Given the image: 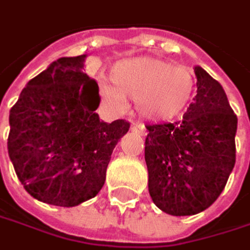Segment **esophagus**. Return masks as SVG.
<instances>
[{"mask_svg":"<svg viewBox=\"0 0 250 250\" xmlns=\"http://www.w3.org/2000/svg\"><path fill=\"white\" fill-rule=\"evenodd\" d=\"M131 130L137 133V134H140V136H146V127L144 125H141V123H134L133 127H131Z\"/></svg>","mask_w":250,"mask_h":250,"instance_id":"esophagus-1","label":"esophagus"}]
</instances>
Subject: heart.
I'll list each match as a JSON object with an SVG mask.
<instances>
[{"instance_id": "obj_1", "label": "heart", "mask_w": 250, "mask_h": 250, "mask_svg": "<svg viewBox=\"0 0 250 250\" xmlns=\"http://www.w3.org/2000/svg\"><path fill=\"white\" fill-rule=\"evenodd\" d=\"M110 80L99 83L104 104L114 112H125L128 99H133L138 113L152 122H167L185 113L196 89L188 67L154 57L116 62Z\"/></svg>"}]
</instances>
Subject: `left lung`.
I'll return each instance as SVG.
<instances>
[{
	"instance_id": "left-lung-1",
	"label": "left lung",
	"mask_w": 250,
	"mask_h": 250,
	"mask_svg": "<svg viewBox=\"0 0 250 250\" xmlns=\"http://www.w3.org/2000/svg\"><path fill=\"white\" fill-rule=\"evenodd\" d=\"M197 95L183 119L146 125L148 191L170 215H193L218 199L235 165L238 119L223 86L194 67Z\"/></svg>"
}]
</instances>
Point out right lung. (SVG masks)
<instances>
[{
	"label": "right lung",
	"mask_w": 250,
	"mask_h": 250,
	"mask_svg": "<svg viewBox=\"0 0 250 250\" xmlns=\"http://www.w3.org/2000/svg\"><path fill=\"white\" fill-rule=\"evenodd\" d=\"M85 57L50 64L9 112L8 154L18 179L35 199L60 207L99 193L113 148L130 128L123 119L106 123L95 113L99 86L82 71Z\"/></svg>",
	"instance_id": "obj_1"
}]
</instances>
